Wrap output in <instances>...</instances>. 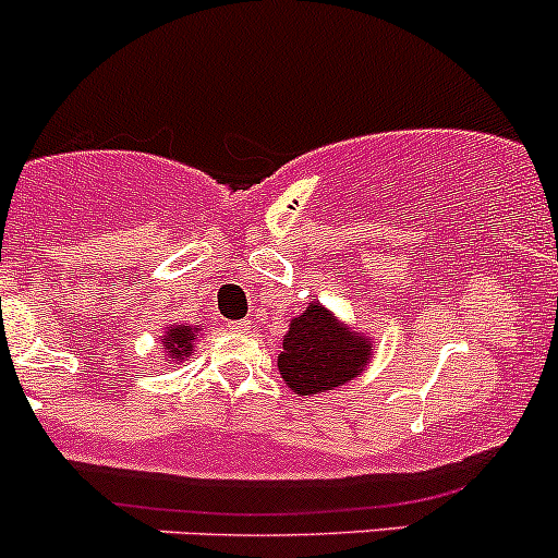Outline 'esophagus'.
<instances>
[{"mask_svg":"<svg viewBox=\"0 0 558 558\" xmlns=\"http://www.w3.org/2000/svg\"><path fill=\"white\" fill-rule=\"evenodd\" d=\"M233 332H250V322H233V325H229Z\"/></svg>","mask_w":558,"mask_h":558,"instance_id":"34e87169","label":"esophagus"}]
</instances>
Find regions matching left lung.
Segmentation results:
<instances>
[{"mask_svg": "<svg viewBox=\"0 0 558 558\" xmlns=\"http://www.w3.org/2000/svg\"><path fill=\"white\" fill-rule=\"evenodd\" d=\"M373 353V340L351 332L327 308L311 303L295 316L281 340L279 373L303 397L335 391L362 373Z\"/></svg>", "mask_w": 558, "mask_h": 558, "instance_id": "left-lung-1", "label": "left lung"}]
</instances>
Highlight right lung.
Segmentation results:
<instances>
[{"mask_svg":"<svg viewBox=\"0 0 558 558\" xmlns=\"http://www.w3.org/2000/svg\"><path fill=\"white\" fill-rule=\"evenodd\" d=\"M194 340H196V327L175 325L161 335V343H165L167 356L170 362H181V359L194 353Z\"/></svg>","mask_w":558,"mask_h":558,"instance_id":"right-lung-1","label":"right lung"}]
</instances>
